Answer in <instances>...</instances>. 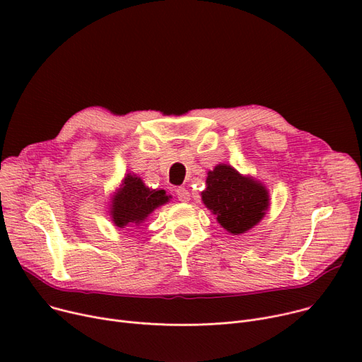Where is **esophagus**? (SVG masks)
Masks as SVG:
<instances>
[{"label": "esophagus", "mask_w": 362, "mask_h": 362, "mask_svg": "<svg viewBox=\"0 0 362 362\" xmlns=\"http://www.w3.org/2000/svg\"><path fill=\"white\" fill-rule=\"evenodd\" d=\"M176 197H177V199L182 201V202H187L189 199H191V195H189L186 187H177V189H176Z\"/></svg>", "instance_id": "obj_1"}]
</instances>
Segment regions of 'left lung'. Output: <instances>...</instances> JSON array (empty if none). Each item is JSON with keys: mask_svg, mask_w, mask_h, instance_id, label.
<instances>
[{"mask_svg": "<svg viewBox=\"0 0 362 362\" xmlns=\"http://www.w3.org/2000/svg\"><path fill=\"white\" fill-rule=\"evenodd\" d=\"M202 202L221 227L242 235L258 224L270 206V197L261 182L242 176L232 165L218 164L208 171Z\"/></svg>", "mask_w": 362, "mask_h": 362, "instance_id": "left-lung-1", "label": "left lung"}]
</instances>
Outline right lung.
I'll return each mask as SVG.
<instances>
[{
  "instance_id": "obj_1",
  "label": "right lung",
  "mask_w": 362,
  "mask_h": 362,
  "mask_svg": "<svg viewBox=\"0 0 362 362\" xmlns=\"http://www.w3.org/2000/svg\"><path fill=\"white\" fill-rule=\"evenodd\" d=\"M168 199L170 197L165 195L163 189L161 191L149 189L141 177L129 173L111 199L110 216L114 226L120 227V229L126 226H139L156 208L164 205Z\"/></svg>"
}]
</instances>
